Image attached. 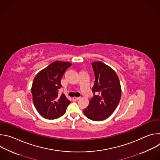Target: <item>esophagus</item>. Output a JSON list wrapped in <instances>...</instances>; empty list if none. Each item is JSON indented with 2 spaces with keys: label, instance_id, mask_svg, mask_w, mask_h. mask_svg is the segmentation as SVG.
Masks as SVG:
<instances>
[{
  "label": "esophagus",
  "instance_id": "esophagus-1",
  "mask_svg": "<svg viewBox=\"0 0 160 160\" xmlns=\"http://www.w3.org/2000/svg\"><path fill=\"white\" fill-rule=\"evenodd\" d=\"M80 98H77V97H73L72 99H73V101H78V99H79Z\"/></svg>",
  "mask_w": 160,
  "mask_h": 160
}]
</instances>
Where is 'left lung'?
<instances>
[{
    "mask_svg": "<svg viewBox=\"0 0 160 160\" xmlns=\"http://www.w3.org/2000/svg\"><path fill=\"white\" fill-rule=\"evenodd\" d=\"M95 75L92 87L94 96L83 110L84 115L93 121H102L117 108L122 96L118 75L111 68L101 61L92 63Z\"/></svg>",
    "mask_w": 160,
    "mask_h": 160,
    "instance_id": "obj_1",
    "label": "left lung"
}]
</instances>
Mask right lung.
Masks as SVG:
<instances>
[{"instance_id": "add662e5", "label": "right lung", "mask_w": 160, "mask_h": 160, "mask_svg": "<svg viewBox=\"0 0 160 160\" xmlns=\"http://www.w3.org/2000/svg\"><path fill=\"white\" fill-rule=\"evenodd\" d=\"M69 62L56 61L50 64L34 78L31 92L34 106L43 118L53 120L62 116L71 102L64 94H59L61 80L71 66Z\"/></svg>"}]
</instances>
